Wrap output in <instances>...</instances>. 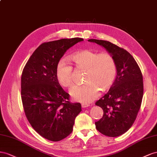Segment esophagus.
Here are the masks:
<instances>
[{"label":"esophagus","mask_w":157,"mask_h":157,"mask_svg":"<svg viewBox=\"0 0 157 157\" xmlns=\"http://www.w3.org/2000/svg\"><path fill=\"white\" fill-rule=\"evenodd\" d=\"M88 106H89V105H87V104H82V108H87V107H88Z\"/></svg>","instance_id":"34e87169"}]
</instances>
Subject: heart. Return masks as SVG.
<instances>
[{
    "instance_id": "1",
    "label": "heart",
    "mask_w": 157,
    "mask_h": 157,
    "mask_svg": "<svg viewBox=\"0 0 157 157\" xmlns=\"http://www.w3.org/2000/svg\"><path fill=\"white\" fill-rule=\"evenodd\" d=\"M70 59L76 68L86 69V83L74 86L70 90L74 100L83 104L89 103L99 95L101 89L105 91L114 83L116 66L113 57L109 54L83 50L71 55ZM56 75L63 87H70L74 84L72 66L65 60H60L58 63Z\"/></svg>"
}]
</instances>
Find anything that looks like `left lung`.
Here are the masks:
<instances>
[{
	"label": "left lung",
	"mask_w": 157,
	"mask_h": 157,
	"mask_svg": "<svg viewBox=\"0 0 157 157\" xmlns=\"http://www.w3.org/2000/svg\"><path fill=\"white\" fill-rule=\"evenodd\" d=\"M88 41L105 48L115 61V81L109 92L95 103L103 110V116L95 126L105 136L118 137L132 126L140 109L143 95L141 71L133 57L124 48L103 40Z\"/></svg>",
	"instance_id": "8db88e82"
}]
</instances>
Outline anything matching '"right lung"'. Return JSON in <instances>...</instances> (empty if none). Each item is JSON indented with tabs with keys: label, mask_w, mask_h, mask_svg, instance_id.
Here are the masks:
<instances>
[{
	"label": "right lung",
	"mask_w": 157,
	"mask_h": 157,
	"mask_svg": "<svg viewBox=\"0 0 157 157\" xmlns=\"http://www.w3.org/2000/svg\"><path fill=\"white\" fill-rule=\"evenodd\" d=\"M82 38L62 39L41 44L22 71L21 95L24 112L31 126L52 141L63 140L72 132L79 102L71 103L69 94L58 81L57 65L66 51Z\"/></svg>",
	"instance_id": "right-lung-1"
}]
</instances>
